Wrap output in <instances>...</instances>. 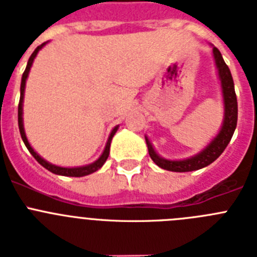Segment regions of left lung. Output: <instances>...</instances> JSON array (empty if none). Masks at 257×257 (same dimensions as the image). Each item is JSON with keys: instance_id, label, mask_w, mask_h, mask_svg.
<instances>
[{"instance_id": "8db88e82", "label": "left lung", "mask_w": 257, "mask_h": 257, "mask_svg": "<svg viewBox=\"0 0 257 257\" xmlns=\"http://www.w3.org/2000/svg\"><path fill=\"white\" fill-rule=\"evenodd\" d=\"M212 52L215 64H216L217 72H219V78L220 82H221L222 90V99H224V121H222L221 128H220L219 134L213 138L212 142L203 151L197 153L196 156L190 157V158L180 161H170L158 156L157 152L154 151L152 143L145 136V142H147V145H148L149 156L153 160V162L157 166H160L161 169L174 172H189L203 169V167L211 165L213 161L219 158L220 154L225 151L229 142H230L231 136L234 134L238 119V104L234 91V82H233V77H231L228 65L225 64V61L222 59L221 52L216 47H213Z\"/></svg>"}]
</instances>
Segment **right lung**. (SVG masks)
<instances>
[{
  "label": "right lung",
  "instance_id": "obj_1",
  "mask_svg": "<svg viewBox=\"0 0 257 257\" xmlns=\"http://www.w3.org/2000/svg\"><path fill=\"white\" fill-rule=\"evenodd\" d=\"M47 42H45V44H42L41 46H38L37 49L33 51V54L31 55V58H29L28 60V64H27V68L26 70H24V73H23V77H22V85H20V100H19V106H18V123H19V131H20V135H22V139L23 142H24V144H26L27 149H28L29 152H31V154L36 158V161H37L40 165H42L46 170H49L50 172H52V174H56V175H61V176H72V178H81V176H86V175H90L92 174V172L97 171V170L100 169L101 166L105 163L106 158H108L109 156V149H110V142H112L113 136H114V134L117 133L118 130V126H115L114 128L112 130V133H110V135H109L108 138V142H106V145L105 148H104V152L103 154H101L100 157H99V160H96L95 162L90 163V165H86V166H81V167H60V166H55L52 165V163L47 162V161H45L44 158L41 156H38L37 153L35 152V149L32 148L31 144H29L28 139H27L26 136V131H24V126H23V99H24V90H26V81L27 78H28V74H29V70H31V67L32 64H33V60H35V58L37 56L38 51H40L42 47L46 45Z\"/></svg>",
  "mask_w": 257,
  "mask_h": 257
}]
</instances>
